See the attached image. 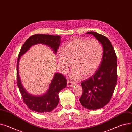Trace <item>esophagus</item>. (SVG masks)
<instances>
[{
	"label": "esophagus",
	"instance_id": "obj_1",
	"mask_svg": "<svg viewBox=\"0 0 132 132\" xmlns=\"http://www.w3.org/2000/svg\"><path fill=\"white\" fill-rule=\"evenodd\" d=\"M75 85V83L73 82L72 81H71L70 80H68L67 81V86L68 87H73L74 85Z\"/></svg>",
	"mask_w": 132,
	"mask_h": 132
}]
</instances>
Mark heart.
<instances>
[{
    "mask_svg": "<svg viewBox=\"0 0 132 132\" xmlns=\"http://www.w3.org/2000/svg\"><path fill=\"white\" fill-rule=\"evenodd\" d=\"M103 53L102 46L98 40L75 37L64 45L62 52L58 53L57 60L64 72L73 63L74 68L70 77L79 80L82 75L88 77L96 71L101 61Z\"/></svg>",
    "mask_w": 132,
    "mask_h": 132,
    "instance_id": "obj_1",
    "label": "heart"
}]
</instances>
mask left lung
Wrapping results in <instances>:
<instances>
[{
    "label": "left lung",
    "instance_id": "left-lung-1",
    "mask_svg": "<svg viewBox=\"0 0 132 132\" xmlns=\"http://www.w3.org/2000/svg\"><path fill=\"white\" fill-rule=\"evenodd\" d=\"M93 35L103 47V56L95 73L81 83L83 93L79 100L84 107L97 109L104 107L111 99L117 83V57L114 47L105 36L94 32Z\"/></svg>",
    "mask_w": 132,
    "mask_h": 132
}]
</instances>
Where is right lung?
<instances>
[{
	"instance_id": "obj_1",
	"label": "right lung",
	"mask_w": 132,
	"mask_h": 132,
	"mask_svg": "<svg viewBox=\"0 0 132 132\" xmlns=\"http://www.w3.org/2000/svg\"><path fill=\"white\" fill-rule=\"evenodd\" d=\"M61 37L59 35L37 34L29 37L22 46L18 55L17 63V84L22 98L27 107L37 113L50 112L58 105L59 93L67 86V80L61 73H55L47 92L40 96H34L29 94L22 85L19 75V60L32 46L37 44L46 45L51 48L55 54L60 45Z\"/></svg>"
}]
</instances>
